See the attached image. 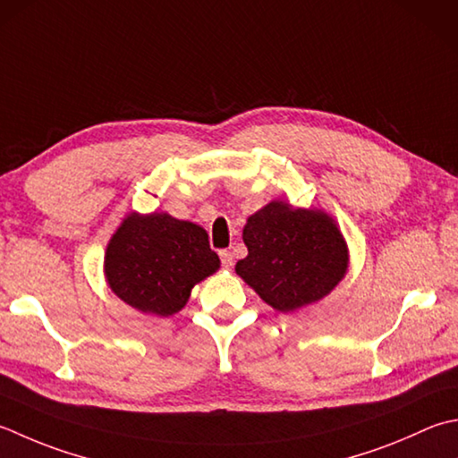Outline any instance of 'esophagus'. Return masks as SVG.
Listing matches in <instances>:
<instances>
[{"label": "esophagus", "instance_id": "esophagus-1", "mask_svg": "<svg viewBox=\"0 0 458 458\" xmlns=\"http://www.w3.org/2000/svg\"><path fill=\"white\" fill-rule=\"evenodd\" d=\"M220 259H222V267H226V270H230V267L234 266V256H232V252H228V250H222Z\"/></svg>", "mask_w": 458, "mask_h": 458}]
</instances>
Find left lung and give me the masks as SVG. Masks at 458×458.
Returning <instances> with one entry per match:
<instances>
[{"label": "left lung", "instance_id": "left-lung-1", "mask_svg": "<svg viewBox=\"0 0 458 458\" xmlns=\"http://www.w3.org/2000/svg\"><path fill=\"white\" fill-rule=\"evenodd\" d=\"M242 238L248 256L236 274L277 311L319 301L347 272V244L324 210L274 200L248 218Z\"/></svg>", "mask_w": 458, "mask_h": 458}]
</instances>
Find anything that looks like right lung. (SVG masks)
Instances as JSON below:
<instances>
[{
	"instance_id": "obj_1",
	"label": "right lung",
	"mask_w": 458,
	"mask_h": 458,
	"mask_svg": "<svg viewBox=\"0 0 458 458\" xmlns=\"http://www.w3.org/2000/svg\"><path fill=\"white\" fill-rule=\"evenodd\" d=\"M218 267L206 230L166 212L129 214L105 252V277L116 298L158 318L181 311L194 285Z\"/></svg>"
}]
</instances>
